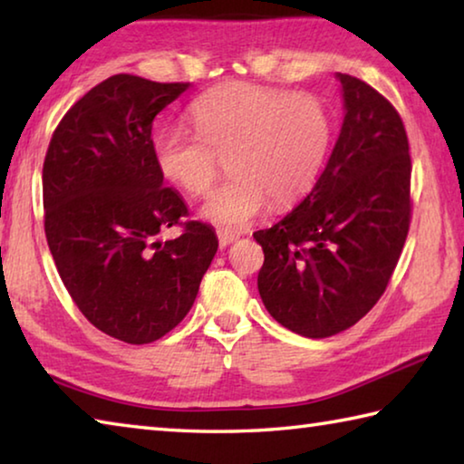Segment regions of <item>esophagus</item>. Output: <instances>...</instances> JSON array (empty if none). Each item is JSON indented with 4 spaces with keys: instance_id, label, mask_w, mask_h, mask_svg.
<instances>
[{
    "instance_id": "esophagus-1",
    "label": "esophagus",
    "mask_w": 464,
    "mask_h": 464,
    "mask_svg": "<svg viewBox=\"0 0 464 464\" xmlns=\"http://www.w3.org/2000/svg\"><path fill=\"white\" fill-rule=\"evenodd\" d=\"M217 237H218V246L227 247L231 246V243L239 237L237 233H231V231H217Z\"/></svg>"
}]
</instances>
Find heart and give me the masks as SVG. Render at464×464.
<instances>
[{
  "instance_id": "heart-1",
  "label": "heart",
  "mask_w": 464,
  "mask_h": 464,
  "mask_svg": "<svg viewBox=\"0 0 464 464\" xmlns=\"http://www.w3.org/2000/svg\"><path fill=\"white\" fill-rule=\"evenodd\" d=\"M196 132L163 129L153 139L160 174L192 196L231 176L202 204L207 221L241 229L266 204L288 207L315 184L332 145V119L311 93L231 82L190 106Z\"/></svg>"
}]
</instances>
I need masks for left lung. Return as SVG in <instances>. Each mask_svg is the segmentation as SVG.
I'll list each match as a JSON object with an SVG mask.
<instances>
[{
    "instance_id": "8db88e82",
    "label": "left lung",
    "mask_w": 464,
    "mask_h": 464,
    "mask_svg": "<svg viewBox=\"0 0 464 464\" xmlns=\"http://www.w3.org/2000/svg\"><path fill=\"white\" fill-rule=\"evenodd\" d=\"M345 116L324 174L298 207L254 233L257 290L280 325L329 337L362 319L387 290L411 223V157L395 106L337 73Z\"/></svg>"
}]
</instances>
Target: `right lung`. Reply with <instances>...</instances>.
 Listing matches in <instances>:
<instances>
[{
	"mask_svg": "<svg viewBox=\"0 0 464 464\" xmlns=\"http://www.w3.org/2000/svg\"><path fill=\"white\" fill-rule=\"evenodd\" d=\"M190 83L119 73L67 110L43 166L44 233L54 266L85 319L110 337L151 343L198 295L218 239L163 186L153 121ZM183 235L157 242L156 233Z\"/></svg>",
	"mask_w": 464,
	"mask_h": 464,
	"instance_id": "obj_1",
	"label": "right lung"
}]
</instances>
